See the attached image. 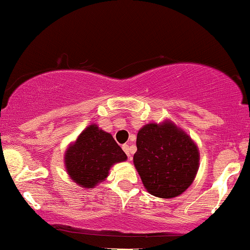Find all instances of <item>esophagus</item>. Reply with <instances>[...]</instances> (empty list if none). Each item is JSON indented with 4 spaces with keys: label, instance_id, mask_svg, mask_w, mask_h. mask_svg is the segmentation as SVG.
I'll use <instances>...</instances> for the list:
<instances>
[{
    "label": "esophagus",
    "instance_id": "obj_1",
    "mask_svg": "<svg viewBox=\"0 0 250 250\" xmlns=\"http://www.w3.org/2000/svg\"><path fill=\"white\" fill-rule=\"evenodd\" d=\"M122 148H123V151H125V153H127L128 158L132 159V157H130V146L129 145H123Z\"/></svg>",
    "mask_w": 250,
    "mask_h": 250
}]
</instances>
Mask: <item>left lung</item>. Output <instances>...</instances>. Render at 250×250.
Here are the masks:
<instances>
[{
	"label": "left lung",
	"mask_w": 250,
	"mask_h": 250,
	"mask_svg": "<svg viewBox=\"0 0 250 250\" xmlns=\"http://www.w3.org/2000/svg\"><path fill=\"white\" fill-rule=\"evenodd\" d=\"M136 147L134 165L149 194L171 199L193 183L200 160L198 146L172 122L144 125Z\"/></svg>",
	"instance_id": "8db88e82"
}]
</instances>
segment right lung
<instances>
[{
    "label": "right lung",
    "mask_w": 250,
    "mask_h": 250,
    "mask_svg": "<svg viewBox=\"0 0 250 250\" xmlns=\"http://www.w3.org/2000/svg\"><path fill=\"white\" fill-rule=\"evenodd\" d=\"M127 159L111 134L91 125L83 130L64 154L68 175L77 185L93 188L104 181L115 163Z\"/></svg>",
    "instance_id": "1"
}]
</instances>
